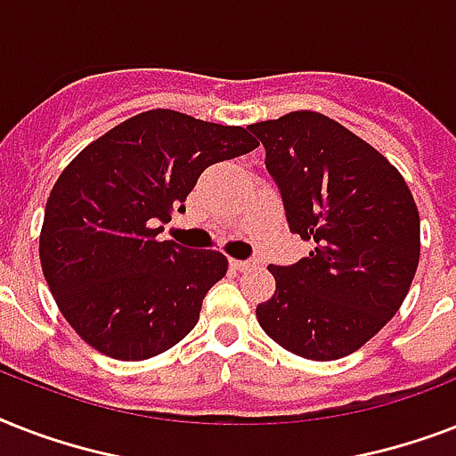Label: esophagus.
Here are the masks:
<instances>
[{
	"label": "esophagus",
	"mask_w": 456,
	"mask_h": 456,
	"mask_svg": "<svg viewBox=\"0 0 456 456\" xmlns=\"http://www.w3.org/2000/svg\"><path fill=\"white\" fill-rule=\"evenodd\" d=\"M229 265H232V267L239 272H248V270H256L257 267V263H253V260H229Z\"/></svg>",
	"instance_id": "obj_1"
}]
</instances>
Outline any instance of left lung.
Instances as JSON below:
<instances>
[{
  "label": "left lung",
  "instance_id": "8db88e82",
  "mask_svg": "<svg viewBox=\"0 0 456 456\" xmlns=\"http://www.w3.org/2000/svg\"><path fill=\"white\" fill-rule=\"evenodd\" d=\"M310 257L272 265L277 289L257 305L274 343L305 360H340L374 338L407 298L419 265L410 186L374 146L314 110L248 125Z\"/></svg>",
  "mask_w": 456,
  "mask_h": 456
}]
</instances>
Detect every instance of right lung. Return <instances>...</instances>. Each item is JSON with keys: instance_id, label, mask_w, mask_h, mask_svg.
<instances>
[{"instance_id": "1", "label": "right lung", "mask_w": 456, "mask_h": 456, "mask_svg": "<svg viewBox=\"0 0 456 456\" xmlns=\"http://www.w3.org/2000/svg\"><path fill=\"white\" fill-rule=\"evenodd\" d=\"M256 146L243 127L153 109L68 163L46 199L39 263L61 314L87 346L139 362L191 331L227 257L158 241V224L184 210L208 165Z\"/></svg>"}]
</instances>
